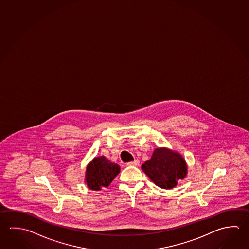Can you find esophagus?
<instances>
[{
    "label": "esophagus",
    "mask_w": 249,
    "mask_h": 249,
    "mask_svg": "<svg viewBox=\"0 0 249 249\" xmlns=\"http://www.w3.org/2000/svg\"><path fill=\"white\" fill-rule=\"evenodd\" d=\"M140 164V161L138 160H135L134 161H129L126 163V165L128 166H138Z\"/></svg>",
    "instance_id": "34e87169"
}]
</instances>
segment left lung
I'll use <instances>...</instances> for the list:
<instances>
[{
	"label": "left lung",
	"instance_id": "8db88e82",
	"mask_svg": "<svg viewBox=\"0 0 249 249\" xmlns=\"http://www.w3.org/2000/svg\"><path fill=\"white\" fill-rule=\"evenodd\" d=\"M142 170L153 183L161 189H172L178 180L187 176L188 167L178 151L161 147L155 148L151 158L142 165Z\"/></svg>",
	"mask_w": 249,
	"mask_h": 249
}]
</instances>
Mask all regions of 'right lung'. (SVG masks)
<instances>
[{
  "mask_svg": "<svg viewBox=\"0 0 249 249\" xmlns=\"http://www.w3.org/2000/svg\"><path fill=\"white\" fill-rule=\"evenodd\" d=\"M120 171V166L105 157H94L87 165L85 183L92 191H101L112 183Z\"/></svg>",
  "mask_w": 249,
  "mask_h": 249,
  "instance_id": "right-lung-1",
  "label": "right lung"
}]
</instances>
